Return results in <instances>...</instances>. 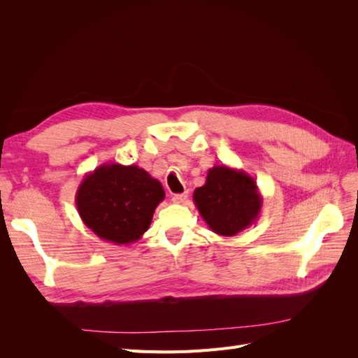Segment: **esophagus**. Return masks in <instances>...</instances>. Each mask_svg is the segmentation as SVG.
<instances>
[{"label":"esophagus","instance_id":"1","mask_svg":"<svg viewBox=\"0 0 358 358\" xmlns=\"http://www.w3.org/2000/svg\"><path fill=\"white\" fill-rule=\"evenodd\" d=\"M187 199H188V192H183V194H175V196H173V203H178V204H182V203H185L187 201Z\"/></svg>","mask_w":358,"mask_h":358}]
</instances>
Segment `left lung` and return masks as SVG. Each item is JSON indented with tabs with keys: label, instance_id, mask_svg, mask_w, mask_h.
Instances as JSON below:
<instances>
[{
	"label": "left lung",
	"instance_id": "left-lung-1",
	"mask_svg": "<svg viewBox=\"0 0 358 358\" xmlns=\"http://www.w3.org/2000/svg\"><path fill=\"white\" fill-rule=\"evenodd\" d=\"M192 200L209 229L225 237L251 227L263 206L254 178L224 164L209 169L206 183L196 188Z\"/></svg>",
	"mask_w": 358,
	"mask_h": 358
}]
</instances>
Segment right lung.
<instances>
[{
    "label": "right lung",
    "mask_w": 358,
    "mask_h": 358,
    "mask_svg": "<svg viewBox=\"0 0 358 358\" xmlns=\"http://www.w3.org/2000/svg\"><path fill=\"white\" fill-rule=\"evenodd\" d=\"M164 196L161 182L145 169L107 162L85 175L76 206L83 224L100 239L129 245L148 231Z\"/></svg>",
    "instance_id": "1"
}]
</instances>
